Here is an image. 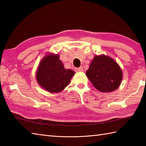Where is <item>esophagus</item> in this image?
<instances>
[{
	"label": "esophagus",
	"mask_w": 146,
	"mask_h": 146,
	"mask_svg": "<svg viewBox=\"0 0 146 146\" xmlns=\"http://www.w3.org/2000/svg\"><path fill=\"white\" fill-rule=\"evenodd\" d=\"M75 71H77V72H83V67L76 68H75Z\"/></svg>",
	"instance_id": "esophagus-1"
}]
</instances>
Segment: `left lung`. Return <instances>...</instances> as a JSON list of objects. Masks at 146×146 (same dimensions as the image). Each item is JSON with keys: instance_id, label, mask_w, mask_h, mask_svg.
I'll return each mask as SVG.
<instances>
[{"instance_id": "8db88e82", "label": "left lung", "mask_w": 146, "mask_h": 146, "mask_svg": "<svg viewBox=\"0 0 146 146\" xmlns=\"http://www.w3.org/2000/svg\"><path fill=\"white\" fill-rule=\"evenodd\" d=\"M86 75L96 89L104 93L117 90L123 78L119 65L113 59L105 54L95 56Z\"/></svg>"}]
</instances>
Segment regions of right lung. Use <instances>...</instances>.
Instances as JSON below:
<instances>
[{"instance_id":"add662e5","label":"right lung","mask_w":146,"mask_h":146,"mask_svg":"<svg viewBox=\"0 0 146 146\" xmlns=\"http://www.w3.org/2000/svg\"><path fill=\"white\" fill-rule=\"evenodd\" d=\"M75 72L64 68L58 54L48 53L40 61L36 71L37 82L50 93L63 91L70 84Z\"/></svg>"}]
</instances>
